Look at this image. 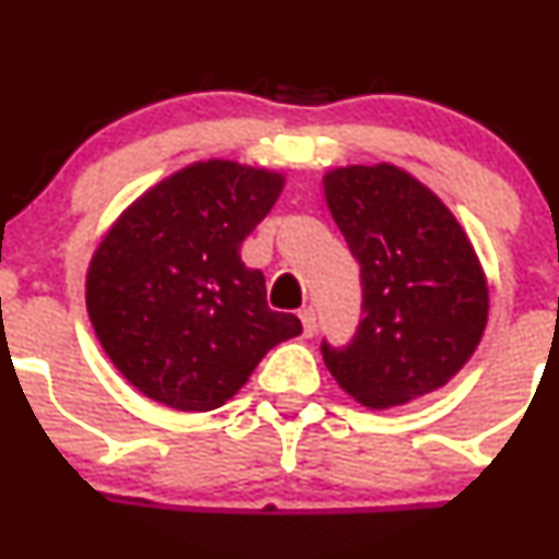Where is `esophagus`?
Returning a JSON list of instances; mask_svg holds the SVG:
<instances>
[{
    "mask_svg": "<svg viewBox=\"0 0 559 559\" xmlns=\"http://www.w3.org/2000/svg\"><path fill=\"white\" fill-rule=\"evenodd\" d=\"M300 319H302V335L313 337V332H316V311H313V308H302Z\"/></svg>",
    "mask_w": 559,
    "mask_h": 559,
    "instance_id": "obj_1",
    "label": "esophagus"
}]
</instances>
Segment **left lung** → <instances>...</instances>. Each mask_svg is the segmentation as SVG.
<instances>
[{
	"label": "left lung",
	"instance_id": "8db88e82",
	"mask_svg": "<svg viewBox=\"0 0 559 559\" xmlns=\"http://www.w3.org/2000/svg\"><path fill=\"white\" fill-rule=\"evenodd\" d=\"M324 194L362 278L354 337L341 348L321 341L326 370L368 408L443 386L476 352L489 311L460 222L394 165L337 167L324 175Z\"/></svg>",
	"mask_w": 559,
	"mask_h": 559
}]
</instances>
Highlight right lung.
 Masks as SVG:
<instances>
[{"label":"right lung","mask_w":559,"mask_h":559,"mask_svg":"<svg viewBox=\"0 0 559 559\" xmlns=\"http://www.w3.org/2000/svg\"><path fill=\"white\" fill-rule=\"evenodd\" d=\"M284 175L197 162L151 186L94 251L86 308L110 362L175 411L227 403L264 354L300 335L270 311L264 275L240 246L270 213Z\"/></svg>","instance_id":"1"}]
</instances>
